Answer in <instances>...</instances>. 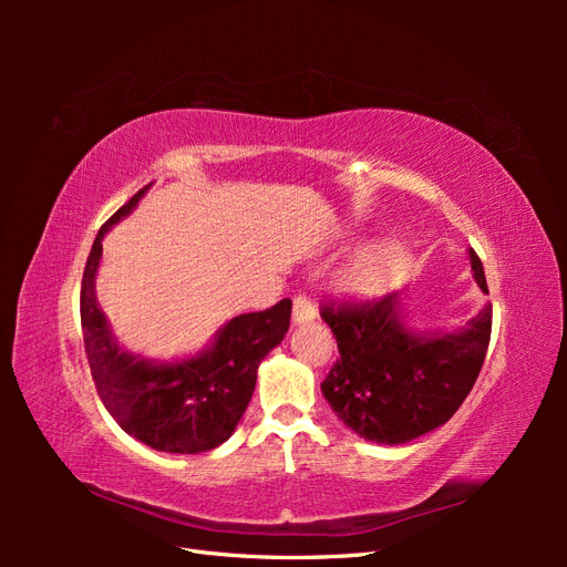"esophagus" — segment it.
Masks as SVG:
<instances>
[{"mask_svg": "<svg viewBox=\"0 0 567 567\" xmlns=\"http://www.w3.org/2000/svg\"><path fill=\"white\" fill-rule=\"evenodd\" d=\"M317 317V305L315 300L307 296V293H300L296 300H293V321L296 323H305Z\"/></svg>", "mask_w": 567, "mask_h": 567, "instance_id": "esophagus-1", "label": "esophagus"}]
</instances>
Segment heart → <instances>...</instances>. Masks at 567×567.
<instances>
[{
    "instance_id": "heart-1",
    "label": "heart",
    "mask_w": 567,
    "mask_h": 567,
    "mask_svg": "<svg viewBox=\"0 0 567 567\" xmlns=\"http://www.w3.org/2000/svg\"><path fill=\"white\" fill-rule=\"evenodd\" d=\"M404 265V248L398 241H379L359 250L340 271V281L354 293L383 288Z\"/></svg>"
}]
</instances>
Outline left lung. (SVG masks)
Segmentation results:
<instances>
[{
	"label": "left lung",
	"instance_id": "8db88e82",
	"mask_svg": "<svg viewBox=\"0 0 567 567\" xmlns=\"http://www.w3.org/2000/svg\"><path fill=\"white\" fill-rule=\"evenodd\" d=\"M473 277L483 293L485 269L475 250ZM340 359L321 383L338 419L379 444H404L447 423L483 369L492 305L454 333H414L404 326L400 293L367 302H323Z\"/></svg>",
	"mask_w": 567,
	"mask_h": 567
}]
</instances>
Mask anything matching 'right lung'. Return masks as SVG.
Instances as JSON below:
<instances>
[{
    "mask_svg": "<svg viewBox=\"0 0 567 567\" xmlns=\"http://www.w3.org/2000/svg\"><path fill=\"white\" fill-rule=\"evenodd\" d=\"M148 186L136 192L94 238L80 290L84 352L101 402L127 435L158 452L198 454L219 447L236 431L252 398L257 367L284 340L293 302L284 298L269 310L234 317L217 331L210 348L182 362L156 364L120 350L96 305L94 279L104 250L101 241L136 208Z\"/></svg>",
    "mask_w": 567,
    "mask_h": 567,
    "instance_id": "obj_1",
    "label": "right lung"
}]
</instances>
